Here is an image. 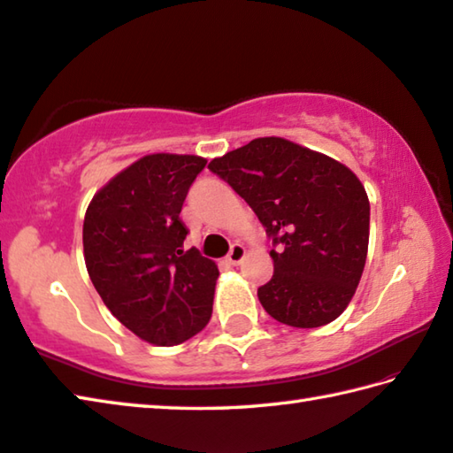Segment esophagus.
Instances as JSON below:
<instances>
[{
    "label": "esophagus",
    "instance_id": "34e87169",
    "mask_svg": "<svg viewBox=\"0 0 453 453\" xmlns=\"http://www.w3.org/2000/svg\"><path fill=\"white\" fill-rule=\"evenodd\" d=\"M245 257V248L242 243H234L232 250H229L227 253V261L232 263V265H240V263L243 261Z\"/></svg>",
    "mask_w": 453,
    "mask_h": 453
}]
</instances>
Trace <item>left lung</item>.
Listing matches in <instances>:
<instances>
[{
	"instance_id": "left-lung-1",
	"label": "left lung",
	"mask_w": 453,
	"mask_h": 453,
	"mask_svg": "<svg viewBox=\"0 0 453 453\" xmlns=\"http://www.w3.org/2000/svg\"><path fill=\"white\" fill-rule=\"evenodd\" d=\"M273 240V277L257 297L279 323L315 328L349 307L363 275L370 203L344 164L279 136L213 158Z\"/></svg>"
}]
</instances>
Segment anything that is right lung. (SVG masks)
Listing matches in <instances>:
<instances>
[{"instance_id": "right-lung-1", "label": "right lung", "mask_w": 453, "mask_h": 453, "mask_svg": "<svg viewBox=\"0 0 453 453\" xmlns=\"http://www.w3.org/2000/svg\"><path fill=\"white\" fill-rule=\"evenodd\" d=\"M205 158L148 154L90 200L83 250L90 281L128 331L156 347L198 334L211 317L218 265L184 250V200Z\"/></svg>"}]
</instances>
